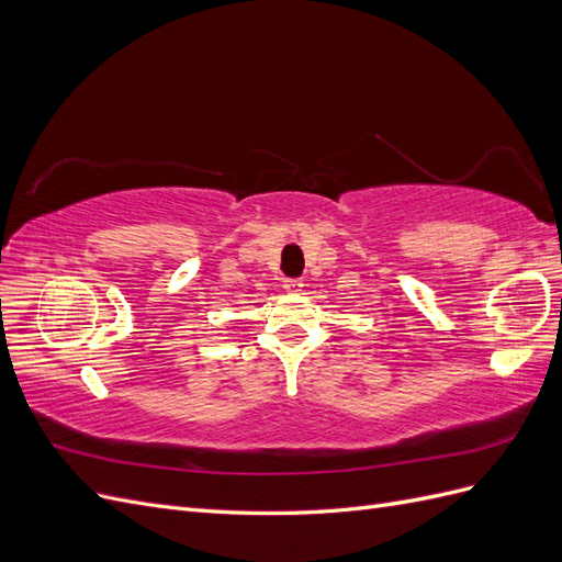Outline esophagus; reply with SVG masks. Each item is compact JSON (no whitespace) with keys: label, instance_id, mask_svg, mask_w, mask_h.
<instances>
[{"label":"esophagus","instance_id":"esophagus-1","mask_svg":"<svg viewBox=\"0 0 562 562\" xmlns=\"http://www.w3.org/2000/svg\"><path fill=\"white\" fill-rule=\"evenodd\" d=\"M302 279H285V283H283V288L288 293H300L302 291Z\"/></svg>","mask_w":562,"mask_h":562}]
</instances>
